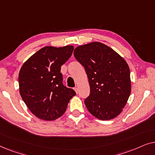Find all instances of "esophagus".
Here are the masks:
<instances>
[{
    "mask_svg": "<svg viewBox=\"0 0 155 155\" xmlns=\"http://www.w3.org/2000/svg\"><path fill=\"white\" fill-rule=\"evenodd\" d=\"M74 90L75 91V92H76V93H78V88H77V87H75V88H74Z\"/></svg>",
    "mask_w": 155,
    "mask_h": 155,
    "instance_id": "34e87169",
    "label": "esophagus"
}]
</instances>
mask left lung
<instances>
[{"label":"left lung","mask_w":155,"mask_h":155,"mask_svg":"<svg viewBox=\"0 0 155 155\" xmlns=\"http://www.w3.org/2000/svg\"><path fill=\"white\" fill-rule=\"evenodd\" d=\"M74 56L83 65L90 94L84 100L90 113L100 120H111L121 113L131 92L130 68L118 53L100 42L79 46Z\"/></svg>","instance_id":"8db88e82"}]
</instances>
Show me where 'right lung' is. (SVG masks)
Listing matches in <instances>:
<instances>
[{
	"label": "right lung",
	"mask_w": 155,
	"mask_h": 155,
	"mask_svg": "<svg viewBox=\"0 0 155 155\" xmlns=\"http://www.w3.org/2000/svg\"><path fill=\"white\" fill-rule=\"evenodd\" d=\"M73 46H45L24 63L19 73V89L31 113L44 120H54L65 113L76 93L63 84L61 65L70 58Z\"/></svg>",
	"instance_id": "1"
}]
</instances>
